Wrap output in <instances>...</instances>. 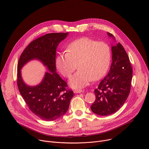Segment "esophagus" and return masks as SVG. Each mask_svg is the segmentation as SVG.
<instances>
[{
    "label": "esophagus",
    "mask_w": 149,
    "mask_h": 149,
    "mask_svg": "<svg viewBox=\"0 0 149 149\" xmlns=\"http://www.w3.org/2000/svg\"><path fill=\"white\" fill-rule=\"evenodd\" d=\"M84 91V90H75L74 91V93H82Z\"/></svg>",
    "instance_id": "1"
}]
</instances>
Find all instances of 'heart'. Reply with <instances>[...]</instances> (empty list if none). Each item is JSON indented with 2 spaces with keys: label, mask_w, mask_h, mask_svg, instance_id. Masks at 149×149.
<instances>
[{
  "label": "heart",
  "mask_w": 149,
  "mask_h": 149,
  "mask_svg": "<svg viewBox=\"0 0 149 149\" xmlns=\"http://www.w3.org/2000/svg\"><path fill=\"white\" fill-rule=\"evenodd\" d=\"M67 51L56 56V66L66 78L70 77L78 67L79 70L69 81L72 88H84L93 79H100L110 67L111 49L104 42L87 37L79 38L71 42Z\"/></svg>",
  "instance_id": "b5f03b06"
}]
</instances>
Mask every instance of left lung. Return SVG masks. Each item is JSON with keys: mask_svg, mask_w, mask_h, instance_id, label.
<instances>
[{"mask_svg": "<svg viewBox=\"0 0 149 149\" xmlns=\"http://www.w3.org/2000/svg\"><path fill=\"white\" fill-rule=\"evenodd\" d=\"M110 37L115 38L110 33ZM112 63L108 74L94 90L95 100L91 106L92 111L106 116L116 113L128 97L131 88L133 71L129 58L121 44L111 47Z\"/></svg>", "mask_w": 149, "mask_h": 149, "instance_id": "left-lung-1", "label": "left lung"}]
</instances>
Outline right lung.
<instances>
[{
    "mask_svg": "<svg viewBox=\"0 0 149 149\" xmlns=\"http://www.w3.org/2000/svg\"><path fill=\"white\" fill-rule=\"evenodd\" d=\"M68 34L51 33L36 39L25 49L18 61L17 84L20 94L30 110L43 120L53 121L65 114L74 95L72 90L66 88L67 82L56 72V50ZM32 59L41 61L50 71L46 73L39 85L33 87L23 82L20 71Z\"/></svg>",
    "mask_w": 149,
    "mask_h": 149,
    "instance_id": "right-lung-1",
    "label": "right lung"
}]
</instances>
